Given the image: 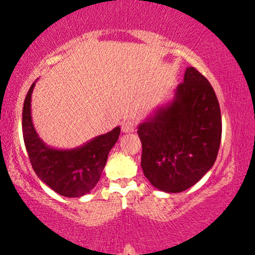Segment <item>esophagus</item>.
I'll list each match as a JSON object with an SVG mask.
<instances>
[{"label": "esophagus", "instance_id": "obj_1", "mask_svg": "<svg viewBox=\"0 0 255 255\" xmlns=\"http://www.w3.org/2000/svg\"><path fill=\"white\" fill-rule=\"evenodd\" d=\"M135 130V124L131 120H127L122 124V131L124 133H133Z\"/></svg>", "mask_w": 255, "mask_h": 255}]
</instances>
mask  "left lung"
Returning a JSON list of instances; mask_svg holds the SVG:
<instances>
[{"label":"left lung","mask_w":255,"mask_h":255,"mask_svg":"<svg viewBox=\"0 0 255 255\" xmlns=\"http://www.w3.org/2000/svg\"><path fill=\"white\" fill-rule=\"evenodd\" d=\"M137 134L152 186L166 193L194 186L215 164L221 145V109L209 80L188 67L171 101L137 126Z\"/></svg>","instance_id":"8db88e82"}]
</instances>
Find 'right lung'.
Listing matches in <instances>:
<instances>
[{"instance_id":"obj_1","label":"right lung","mask_w":255,"mask_h":255,"mask_svg":"<svg viewBox=\"0 0 255 255\" xmlns=\"http://www.w3.org/2000/svg\"><path fill=\"white\" fill-rule=\"evenodd\" d=\"M28 90L22 109V135L28 158L37 176L52 191L67 198H79L92 191L101 178L108 154L120 136V127L69 150L54 148L40 139L32 122Z\"/></svg>"}]
</instances>
